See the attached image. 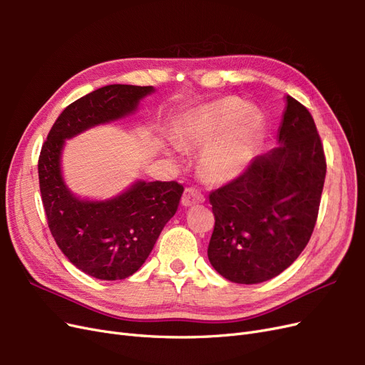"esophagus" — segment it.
Masks as SVG:
<instances>
[{
    "label": "esophagus",
    "instance_id": "1",
    "mask_svg": "<svg viewBox=\"0 0 365 365\" xmlns=\"http://www.w3.org/2000/svg\"><path fill=\"white\" fill-rule=\"evenodd\" d=\"M204 201H205L204 195L197 189H193V187H190V189H185L184 193H182V197H181V204L184 207H192V205H196V204H202Z\"/></svg>",
    "mask_w": 365,
    "mask_h": 365
}]
</instances>
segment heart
<instances>
[{
    "instance_id": "1",
    "label": "heart",
    "mask_w": 365,
    "mask_h": 365,
    "mask_svg": "<svg viewBox=\"0 0 365 365\" xmlns=\"http://www.w3.org/2000/svg\"><path fill=\"white\" fill-rule=\"evenodd\" d=\"M263 118L259 109L237 97H222L187 115L182 145L208 148L202 155L207 178L231 181L247 169L260 135Z\"/></svg>"
}]
</instances>
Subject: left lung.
Segmentation results:
<instances>
[{
    "label": "left lung",
    "instance_id": "obj_1",
    "mask_svg": "<svg viewBox=\"0 0 365 365\" xmlns=\"http://www.w3.org/2000/svg\"><path fill=\"white\" fill-rule=\"evenodd\" d=\"M279 146L210 193L212 267L233 283L267 282L300 256L317 222L326 158L311 113L286 96Z\"/></svg>",
    "mask_w": 365,
    "mask_h": 365
}]
</instances>
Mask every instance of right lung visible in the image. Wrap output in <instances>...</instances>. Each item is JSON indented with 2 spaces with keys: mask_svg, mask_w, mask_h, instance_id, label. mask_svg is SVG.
I'll list each match as a JSON object with an SVG mask.
<instances>
[{
  "mask_svg": "<svg viewBox=\"0 0 365 365\" xmlns=\"http://www.w3.org/2000/svg\"><path fill=\"white\" fill-rule=\"evenodd\" d=\"M153 86L106 85L81 97L54 121L38 161L39 189L58 247L77 269L121 280L146 262L164 225L176 213L184 187L176 181H135L111 200H81L61 170L65 140L134 114Z\"/></svg>",
  "mask_w": 365,
  "mask_h": 365,
  "instance_id": "1",
  "label": "right lung"
}]
</instances>
